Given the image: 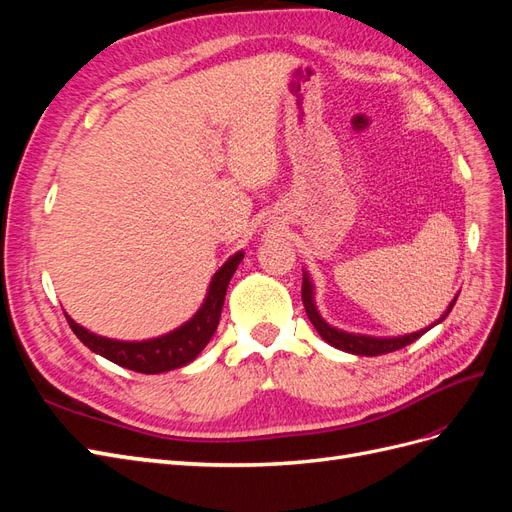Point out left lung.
I'll use <instances>...</instances> for the list:
<instances>
[{"instance_id": "obj_1", "label": "left lung", "mask_w": 512, "mask_h": 512, "mask_svg": "<svg viewBox=\"0 0 512 512\" xmlns=\"http://www.w3.org/2000/svg\"><path fill=\"white\" fill-rule=\"evenodd\" d=\"M459 297V294H457ZM457 297L451 301V305H448L446 312L442 314V318L438 322H433L431 327H436V324H440L448 312H451ZM301 299H303V305H305V312H307V318L312 320L314 329L318 331V335L324 339V342L331 344L333 348L337 350H344V352H350V354H359V356H378V354H386V352H395L399 348H404L412 342H416L418 337L425 335L431 327L423 329V331H416V333H410V335H399V337H369V335H356V333H346V331H339L335 327H331L329 322H324L322 316L318 314L316 309V303H314V286L312 282H309L307 273H303V288H301Z\"/></svg>"}]
</instances>
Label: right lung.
I'll return each mask as SVG.
<instances>
[{"instance_id": "1", "label": "right lung", "mask_w": 512, "mask_h": 512, "mask_svg": "<svg viewBox=\"0 0 512 512\" xmlns=\"http://www.w3.org/2000/svg\"><path fill=\"white\" fill-rule=\"evenodd\" d=\"M241 260L243 252H237L215 271L203 307L198 309L194 318H190L183 327L175 329L173 333H166L156 339H147V342H117V339L89 333L66 314L68 324L74 335L79 337L91 352H96L121 367L138 371V374H162V371L183 367L192 363L196 356L203 352L215 329H218L226 288Z\"/></svg>"}]
</instances>
